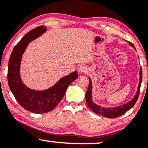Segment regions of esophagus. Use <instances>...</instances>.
Here are the masks:
<instances>
[{
  "label": "esophagus",
  "instance_id": "esophagus-1",
  "mask_svg": "<svg viewBox=\"0 0 148 148\" xmlns=\"http://www.w3.org/2000/svg\"><path fill=\"white\" fill-rule=\"evenodd\" d=\"M87 67L84 65H80L78 68V72L80 73H85L87 72Z\"/></svg>",
  "mask_w": 148,
  "mask_h": 148
}]
</instances>
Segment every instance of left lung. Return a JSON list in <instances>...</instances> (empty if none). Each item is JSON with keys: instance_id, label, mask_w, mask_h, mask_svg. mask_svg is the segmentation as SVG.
I'll use <instances>...</instances> for the list:
<instances>
[{"instance_id": "8db88e82", "label": "left lung", "mask_w": 148, "mask_h": 148, "mask_svg": "<svg viewBox=\"0 0 148 148\" xmlns=\"http://www.w3.org/2000/svg\"><path fill=\"white\" fill-rule=\"evenodd\" d=\"M129 45H131L132 47H134L133 44L131 42H129ZM89 79V84H88V89L86 90V103L88 106V108L92 110V112L95 113L100 114L102 116L110 118V119H114V118H117L120 116L123 115L125 113H126L128 110H129L131 108H133L134 105H135L136 101H137V99L139 97V94L140 92V87H141V81H142V68H141L140 69V79H139V83L138 86V90H137V94L134 97V99L131 100V101H129V103L125 104V105L122 106H119V107H116L113 108H101V106L96 105L95 103H94L91 100L92 98V84H91V80Z\"/></svg>"}]
</instances>
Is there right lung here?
<instances>
[{"label": "right lung", "instance_id": "right-lung-1", "mask_svg": "<svg viewBox=\"0 0 148 148\" xmlns=\"http://www.w3.org/2000/svg\"><path fill=\"white\" fill-rule=\"evenodd\" d=\"M45 31L46 27L40 25L27 32L15 46L8 66V83L17 101L24 109L36 114L46 113L53 110L64 97L68 86L78 78V72L75 71L62 78L51 88L40 91L29 89L23 84L19 75L21 57L28 43Z\"/></svg>", "mask_w": 148, "mask_h": 148}]
</instances>
